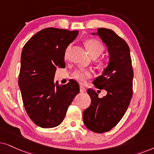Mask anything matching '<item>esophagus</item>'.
Listing matches in <instances>:
<instances>
[{
    "instance_id": "34e87169",
    "label": "esophagus",
    "mask_w": 154,
    "mask_h": 154,
    "mask_svg": "<svg viewBox=\"0 0 154 154\" xmlns=\"http://www.w3.org/2000/svg\"><path fill=\"white\" fill-rule=\"evenodd\" d=\"M86 89L85 87H84L83 86H80V87H79V91H80L81 93H83V92H85L86 91Z\"/></svg>"
}]
</instances>
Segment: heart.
<instances>
[{
    "label": "heart",
    "instance_id": "b5f03b06",
    "mask_svg": "<svg viewBox=\"0 0 154 154\" xmlns=\"http://www.w3.org/2000/svg\"><path fill=\"white\" fill-rule=\"evenodd\" d=\"M85 46L86 48L89 53V55L92 58H97L104 51V47L103 44H101L99 41L94 39V38H90L87 39L85 42ZM69 47L66 49L65 53V58H67V51H68ZM101 66H104L106 65L105 61H101ZM73 78H75L76 80L78 81L79 83H85L86 79L89 78L91 77V73L89 70H84V69H80V70H77L73 73L72 75Z\"/></svg>",
    "mask_w": 154,
    "mask_h": 154
}]
</instances>
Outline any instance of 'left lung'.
Returning <instances> with one entry per match:
<instances>
[{
	"label": "left lung",
	"mask_w": 154,
	"mask_h": 154,
	"mask_svg": "<svg viewBox=\"0 0 154 154\" xmlns=\"http://www.w3.org/2000/svg\"><path fill=\"white\" fill-rule=\"evenodd\" d=\"M91 34L101 38L109 55L107 67L93 82L96 89L105 90L107 94L99 98L94 90H87L91 102L83 112V121L89 130L103 133L114 128L127 111L132 96L134 73L125 41L106 28H98Z\"/></svg>",
	"instance_id": "left-lung-1"
}]
</instances>
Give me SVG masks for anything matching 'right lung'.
Returning <instances> with one entry per match:
<instances>
[{
  "instance_id": "add662e5",
  "label": "right lung",
  "mask_w": 154,
  "mask_h": 154,
  "mask_svg": "<svg viewBox=\"0 0 154 154\" xmlns=\"http://www.w3.org/2000/svg\"><path fill=\"white\" fill-rule=\"evenodd\" d=\"M78 34L77 30L46 28L34 34L22 48L18 84L28 116L41 128L59 125L79 94L77 82L64 85L54 82L57 67H65L67 47Z\"/></svg>"
}]
</instances>
